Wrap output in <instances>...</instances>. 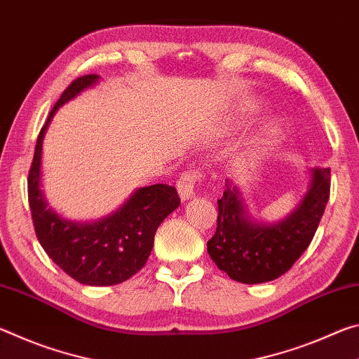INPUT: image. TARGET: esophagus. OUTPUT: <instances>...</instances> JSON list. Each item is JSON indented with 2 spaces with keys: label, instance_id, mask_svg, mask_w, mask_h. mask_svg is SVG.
<instances>
[{
  "label": "esophagus",
  "instance_id": "34e87169",
  "mask_svg": "<svg viewBox=\"0 0 359 359\" xmlns=\"http://www.w3.org/2000/svg\"><path fill=\"white\" fill-rule=\"evenodd\" d=\"M201 177V174L198 171H187L180 175L177 180V191L182 201H187V199H191L194 196V185Z\"/></svg>",
  "mask_w": 359,
  "mask_h": 359
}]
</instances>
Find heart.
<instances>
[{
	"label": "heart",
	"mask_w": 359,
	"mask_h": 359,
	"mask_svg": "<svg viewBox=\"0 0 359 359\" xmlns=\"http://www.w3.org/2000/svg\"><path fill=\"white\" fill-rule=\"evenodd\" d=\"M283 131L278 123H269L259 135L253 139L250 145L242 151L241 156V168L242 169H253L259 166L271 151L274 150L276 145L280 142Z\"/></svg>",
	"instance_id": "1"
}]
</instances>
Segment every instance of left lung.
I'll list each match as a JSON object with an SVG mask.
<instances>
[{
	"mask_svg": "<svg viewBox=\"0 0 359 359\" xmlns=\"http://www.w3.org/2000/svg\"><path fill=\"white\" fill-rule=\"evenodd\" d=\"M306 191L287 217L255 220L239 187L226 185L218 199L217 231L208 252L217 267L241 283L276 280L306 252L330 199V168L309 169Z\"/></svg>",
	"mask_w": 359,
	"mask_h": 359,
	"instance_id": "left-lung-1",
	"label": "left lung"
}]
</instances>
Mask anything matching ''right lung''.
<instances>
[{"instance_id": "right-lung-1", "label": "right lung", "mask_w": 359, "mask_h": 359, "mask_svg": "<svg viewBox=\"0 0 359 359\" xmlns=\"http://www.w3.org/2000/svg\"><path fill=\"white\" fill-rule=\"evenodd\" d=\"M100 81L98 74L79 77L60 96L39 133L28 174V201L39 244L66 274L90 287L117 285L141 271L158 226L180 205L174 187L156 184L137 188L111 214L92 222L68 220L48 208L41 190L42 142L48 125L60 107Z\"/></svg>"}]
</instances>
